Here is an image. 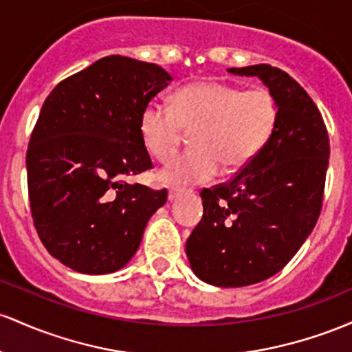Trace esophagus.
<instances>
[{"mask_svg":"<svg viewBox=\"0 0 352 352\" xmlns=\"http://www.w3.org/2000/svg\"><path fill=\"white\" fill-rule=\"evenodd\" d=\"M183 189H177V188H171L169 189V195H168V199L169 201H175V199H177V197H179L181 195H183Z\"/></svg>","mask_w":352,"mask_h":352,"instance_id":"1","label":"esophagus"}]
</instances>
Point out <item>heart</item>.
<instances>
[{"label": "heart", "mask_w": 352, "mask_h": 352, "mask_svg": "<svg viewBox=\"0 0 352 352\" xmlns=\"http://www.w3.org/2000/svg\"><path fill=\"white\" fill-rule=\"evenodd\" d=\"M278 101L270 89H248L223 81H199L175 94L173 106L151 101L140 116V134L161 163L176 155L184 129H195V148L161 169L168 184H201L250 164L278 123Z\"/></svg>", "instance_id": "heart-1"}]
</instances>
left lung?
<instances>
[{
	"label": "left lung",
	"instance_id": "left-lung-1",
	"mask_svg": "<svg viewBox=\"0 0 352 352\" xmlns=\"http://www.w3.org/2000/svg\"><path fill=\"white\" fill-rule=\"evenodd\" d=\"M258 76L278 101V123L258 156L231 179L201 191L203 218L186 241L204 283H261L293 259L322 208L329 138L318 106L294 78L271 65L229 68Z\"/></svg>",
	"mask_w": 352,
	"mask_h": 352
}]
</instances>
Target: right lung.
<instances>
[{"instance_id":"right-lung-1","label":"right lung","mask_w":352,"mask_h":352,"mask_svg":"<svg viewBox=\"0 0 352 352\" xmlns=\"http://www.w3.org/2000/svg\"><path fill=\"white\" fill-rule=\"evenodd\" d=\"M171 81L155 63L111 54L58 82L26 151L34 228L53 258L82 274L123 267L168 199L126 177L151 169L141 111Z\"/></svg>"}]
</instances>
